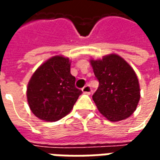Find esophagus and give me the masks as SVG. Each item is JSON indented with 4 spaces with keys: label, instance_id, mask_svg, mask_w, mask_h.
Listing matches in <instances>:
<instances>
[{
    "label": "esophagus",
    "instance_id": "1",
    "mask_svg": "<svg viewBox=\"0 0 160 160\" xmlns=\"http://www.w3.org/2000/svg\"><path fill=\"white\" fill-rule=\"evenodd\" d=\"M82 92H83L84 93L87 94V95H90L91 92H92V88L89 85H87V86H85V87L82 88Z\"/></svg>",
    "mask_w": 160,
    "mask_h": 160
}]
</instances>
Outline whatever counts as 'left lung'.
Returning a JSON list of instances; mask_svg holds the SVG:
<instances>
[{
	"instance_id": "8db88e82",
	"label": "left lung",
	"mask_w": 160,
	"mask_h": 160,
	"mask_svg": "<svg viewBox=\"0 0 160 160\" xmlns=\"http://www.w3.org/2000/svg\"><path fill=\"white\" fill-rule=\"evenodd\" d=\"M95 77L99 82L92 99L101 114L111 122L130 117L141 98L137 75L128 63L116 54L102 59H91Z\"/></svg>"
}]
</instances>
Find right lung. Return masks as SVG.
I'll return each mask as SVG.
<instances>
[{"mask_svg": "<svg viewBox=\"0 0 160 160\" xmlns=\"http://www.w3.org/2000/svg\"><path fill=\"white\" fill-rule=\"evenodd\" d=\"M68 57L53 56L34 72L27 86L28 104L37 118L56 122L72 111L82 91L75 87Z\"/></svg>", "mask_w": 160, "mask_h": 160, "instance_id": "obj_1", "label": "right lung"}]
</instances>
